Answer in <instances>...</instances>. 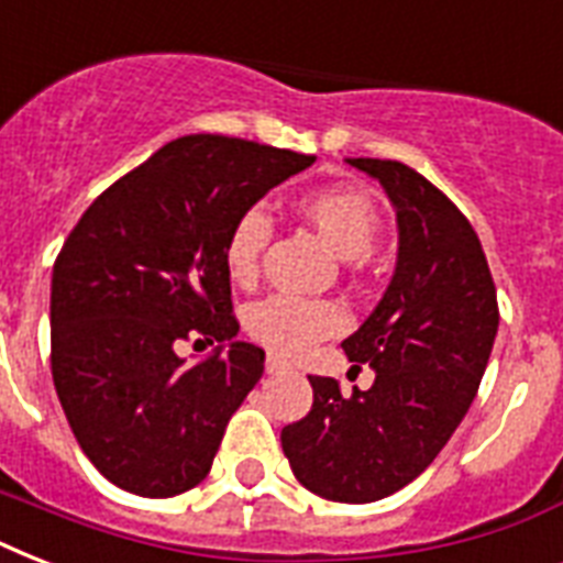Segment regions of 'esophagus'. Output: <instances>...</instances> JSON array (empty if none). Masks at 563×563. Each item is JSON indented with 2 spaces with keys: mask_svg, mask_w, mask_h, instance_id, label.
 <instances>
[{
  "mask_svg": "<svg viewBox=\"0 0 563 563\" xmlns=\"http://www.w3.org/2000/svg\"><path fill=\"white\" fill-rule=\"evenodd\" d=\"M286 368H289V365H286L280 356L268 353V360H265V371H268V374H280V371H286Z\"/></svg>",
  "mask_w": 563,
  "mask_h": 563,
  "instance_id": "obj_1",
  "label": "esophagus"
}]
</instances>
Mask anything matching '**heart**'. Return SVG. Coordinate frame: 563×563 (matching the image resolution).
<instances>
[{"label":"heart","mask_w":563,"mask_h":563,"mask_svg":"<svg viewBox=\"0 0 563 563\" xmlns=\"http://www.w3.org/2000/svg\"><path fill=\"white\" fill-rule=\"evenodd\" d=\"M309 228L339 260H365L379 233V212L368 195L356 189H324L298 203ZM272 236V224L260 210L239 216L224 242V272L239 286H251L260 274V256ZM347 324L344 309L333 300L272 295L247 309V335L283 356H298L312 344Z\"/></svg>","instance_id":"b5f03b06"}]
</instances>
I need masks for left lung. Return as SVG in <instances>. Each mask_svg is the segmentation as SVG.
I'll list each match as a JSON object with an SVG mask.
<instances>
[{
  "mask_svg": "<svg viewBox=\"0 0 563 563\" xmlns=\"http://www.w3.org/2000/svg\"><path fill=\"white\" fill-rule=\"evenodd\" d=\"M397 212V263L365 324L342 342L374 385L309 376L312 409L283 427L295 479L333 503H376L418 479L471 409L497 339V289L476 230L423 175L347 157Z\"/></svg>",
  "mask_w": 563,
  "mask_h": 563,
  "instance_id": "1",
  "label": "left lung"
}]
</instances>
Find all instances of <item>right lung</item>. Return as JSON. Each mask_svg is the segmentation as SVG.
Returning <instances> with one entry per match:
<instances>
[{
	"label": "right lung",
	"instance_id": "add662e5",
	"mask_svg": "<svg viewBox=\"0 0 563 563\" xmlns=\"http://www.w3.org/2000/svg\"><path fill=\"white\" fill-rule=\"evenodd\" d=\"M312 154L192 134L96 198L52 272V379L84 455L140 497H175L210 473L230 415L263 376L236 342L224 242ZM224 341L187 366L174 344ZM201 342V339H198Z\"/></svg>",
	"mask_w": 563,
	"mask_h": 563
}]
</instances>
